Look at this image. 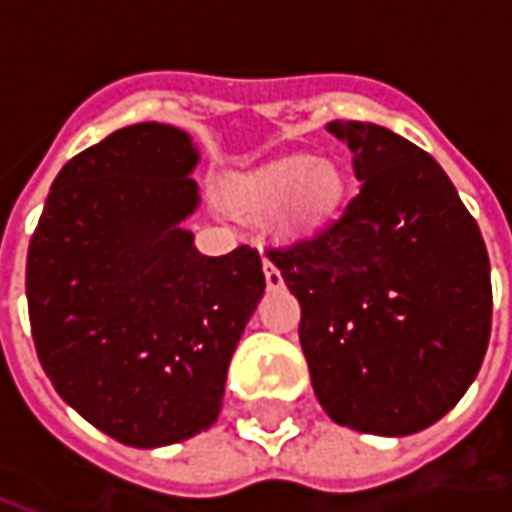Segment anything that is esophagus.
Returning a JSON list of instances; mask_svg holds the SVG:
<instances>
[{
	"label": "esophagus",
	"mask_w": 512,
	"mask_h": 512,
	"mask_svg": "<svg viewBox=\"0 0 512 512\" xmlns=\"http://www.w3.org/2000/svg\"><path fill=\"white\" fill-rule=\"evenodd\" d=\"M263 274H266V285L271 290L282 288V274H279V268L268 260V257H263Z\"/></svg>",
	"instance_id": "esophagus-1"
}]
</instances>
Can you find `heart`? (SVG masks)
Segmentation results:
<instances>
[{
    "mask_svg": "<svg viewBox=\"0 0 512 512\" xmlns=\"http://www.w3.org/2000/svg\"><path fill=\"white\" fill-rule=\"evenodd\" d=\"M345 175L329 158L282 156L235 175L227 200L244 213L277 208L279 230L293 238L315 233L343 200Z\"/></svg>",
    "mask_w": 512,
    "mask_h": 512,
    "instance_id": "obj_1",
    "label": "heart"
}]
</instances>
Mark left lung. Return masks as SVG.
<instances>
[{
	"mask_svg": "<svg viewBox=\"0 0 512 512\" xmlns=\"http://www.w3.org/2000/svg\"><path fill=\"white\" fill-rule=\"evenodd\" d=\"M359 194L310 241L271 249L301 304L315 397L345 428L411 436L472 386L491 337L480 227L436 158L376 123L334 120Z\"/></svg>",
	"mask_w": 512,
	"mask_h": 512,
	"instance_id": "left-lung-1",
	"label": "left lung"
}]
</instances>
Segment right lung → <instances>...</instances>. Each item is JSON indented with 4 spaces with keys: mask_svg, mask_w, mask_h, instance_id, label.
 <instances>
[{
    "mask_svg": "<svg viewBox=\"0 0 512 512\" xmlns=\"http://www.w3.org/2000/svg\"><path fill=\"white\" fill-rule=\"evenodd\" d=\"M200 150L136 123L71 158L29 241L32 340L54 389L128 447L178 444L219 419L227 367L263 299L257 249L197 252Z\"/></svg>",
    "mask_w": 512,
    "mask_h": 512,
    "instance_id": "obj_1",
    "label": "right lung"
}]
</instances>
